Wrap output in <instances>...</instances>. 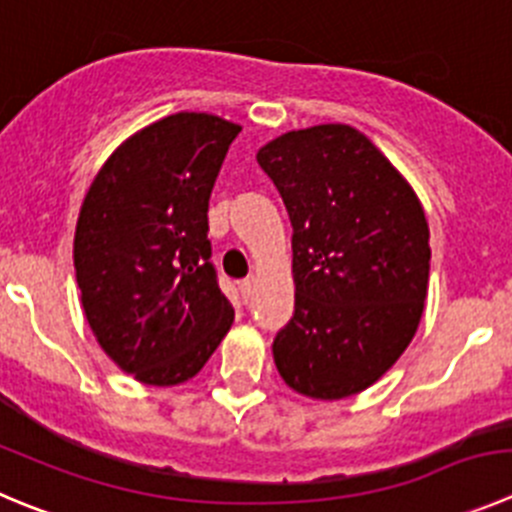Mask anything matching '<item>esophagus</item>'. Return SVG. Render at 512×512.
I'll list each match as a JSON object with an SVG mask.
<instances>
[{"label":"esophagus","mask_w":512,"mask_h":512,"mask_svg":"<svg viewBox=\"0 0 512 512\" xmlns=\"http://www.w3.org/2000/svg\"><path fill=\"white\" fill-rule=\"evenodd\" d=\"M240 293H242V298H250L252 293H255V278H245L240 283Z\"/></svg>","instance_id":"esophagus-1"}]
</instances>
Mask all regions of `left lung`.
<instances>
[{"instance_id":"obj_1","label":"left lung","mask_w":512,"mask_h":512,"mask_svg":"<svg viewBox=\"0 0 512 512\" xmlns=\"http://www.w3.org/2000/svg\"><path fill=\"white\" fill-rule=\"evenodd\" d=\"M293 224L295 313L272 341L290 389L346 399L414 338L429 283V227L407 179L361 131L326 123L257 151Z\"/></svg>"}]
</instances>
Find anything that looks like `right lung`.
<instances>
[{
    "label": "right lung",
    "mask_w": 512,
    "mask_h": 512,
    "mask_svg": "<svg viewBox=\"0 0 512 512\" xmlns=\"http://www.w3.org/2000/svg\"><path fill=\"white\" fill-rule=\"evenodd\" d=\"M242 128L176 113L133 133L90 184L75 280L100 348L151 386L197 376L234 321L209 262V197Z\"/></svg>",
    "instance_id": "right-lung-1"
}]
</instances>
